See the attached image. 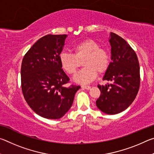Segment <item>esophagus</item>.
<instances>
[{
    "label": "esophagus",
    "mask_w": 154,
    "mask_h": 154,
    "mask_svg": "<svg viewBox=\"0 0 154 154\" xmlns=\"http://www.w3.org/2000/svg\"><path fill=\"white\" fill-rule=\"evenodd\" d=\"M83 88H84V89L85 90H90L91 87L90 86V85H82V86Z\"/></svg>",
    "instance_id": "esophagus-1"
}]
</instances>
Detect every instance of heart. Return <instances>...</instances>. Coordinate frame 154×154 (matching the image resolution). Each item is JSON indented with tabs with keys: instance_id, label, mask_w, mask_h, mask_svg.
Here are the masks:
<instances>
[{
	"instance_id": "1",
	"label": "heart",
	"mask_w": 154,
	"mask_h": 154,
	"mask_svg": "<svg viewBox=\"0 0 154 154\" xmlns=\"http://www.w3.org/2000/svg\"><path fill=\"white\" fill-rule=\"evenodd\" d=\"M73 54L62 51L59 55L62 69L68 75L75 73L79 61L84 68L78 72L74 79L80 84H87L94 80L98 73L103 74L110 65V55L106 49L92 38H86L72 47Z\"/></svg>"
}]
</instances>
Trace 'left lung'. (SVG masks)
Returning <instances> with one entry per match:
<instances>
[{
    "label": "left lung",
    "mask_w": 154,
    "mask_h": 154,
    "mask_svg": "<svg viewBox=\"0 0 154 154\" xmlns=\"http://www.w3.org/2000/svg\"><path fill=\"white\" fill-rule=\"evenodd\" d=\"M111 62L103 80L112 82L98 85L100 96L96 106L104 113L113 115L131 105L140 87V67L136 53L124 38L111 32Z\"/></svg>",
    "instance_id": "8db88e82"
}]
</instances>
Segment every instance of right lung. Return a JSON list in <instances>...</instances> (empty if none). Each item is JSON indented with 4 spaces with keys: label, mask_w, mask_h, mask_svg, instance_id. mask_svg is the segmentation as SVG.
I'll return each instance as SVG.
<instances>
[{
    "label": "right lung",
    "mask_w": 154,
    "mask_h": 154,
    "mask_svg": "<svg viewBox=\"0 0 154 154\" xmlns=\"http://www.w3.org/2000/svg\"><path fill=\"white\" fill-rule=\"evenodd\" d=\"M66 35H48L31 47L22 60L21 87L24 99L36 114L47 119L62 118L71 107L81 88L71 84L62 69L59 55Z\"/></svg>",
    "instance_id": "1"
}]
</instances>
